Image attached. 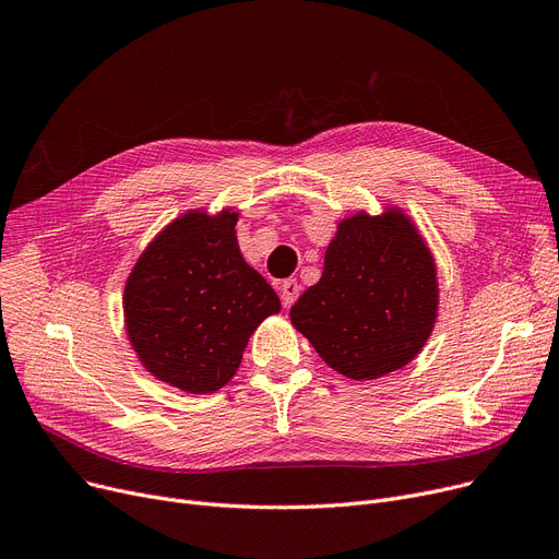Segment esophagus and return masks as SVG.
<instances>
[{"mask_svg": "<svg viewBox=\"0 0 559 559\" xmlns=\"http://www.w3.org/2000/svg\"><path fill=\"white\" fill-rule=\"evenodd\" d=\"M299 292H301V285L296 283V278H287L283 285H281V299H283V306L289 308L296 299H299Z\"/></svg>", "mask_w": 559, "mask_h": 559, "instance_id": "esophagus-1", "label": "esophagus"}]
</instances>
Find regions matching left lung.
I'll list each match as a JSON object with an SVG mask.
<instances>
[{
  "mask_svg": "<svg viewBox=\"0 0 559 559\" xmlns=\"http://www.w3.org/2000/svg\"><path fill=\"white\" fill-rule=\"evenodd\" d=\"M438 314L433 255L400 209L340 222L323 274L289 310L319 357L350 380H378L412 361Z\"/></svg>",
  "mask_w": 559,
  "mask_h": 559,
  "instance_id": "obj_1",
  "label": "left lung"
}]
</instances>
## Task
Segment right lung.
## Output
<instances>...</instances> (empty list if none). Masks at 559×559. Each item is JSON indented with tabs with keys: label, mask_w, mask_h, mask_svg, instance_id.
Segmentation results:
<instances>
[{
	"label": "right lung",
	"mask_w": 559,
	"mask_h": 559,
	"mask_svg": "<svg viewBox=\"0 0 559 559\" xmlns=\"http://www.w3.org/2000/svg\"><path fill=\"white\" fill-rule=\"evenodd\" d=\"M238 213L189 211L145 247L132 267L123 312L141 364L189 393L225 386L253 330L281 310L272 285L245 258Z\"/></svg>",
	"instance_id": "obj_1"
}]
</instances>
